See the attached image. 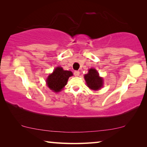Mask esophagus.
<instances>
[{
    "label": "esophagus",
    "instance_id": "esophagus-1",
    "mask_svg": "<svg viewBox=\"0 0 147 147\" xmlns=\"http://www.w3.org/2000/svg\"><path fill=\"white\" fill-rule=\"evenodd\" d=\"M74 76H79L80 71H75L74 72Z\"/></svg>",
    "mask_w": 147,
    "mask_h": 147
}]
</instances>
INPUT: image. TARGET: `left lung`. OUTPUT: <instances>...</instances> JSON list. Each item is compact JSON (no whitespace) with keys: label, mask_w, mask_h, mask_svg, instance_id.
<instances>
[{"label":"left lung","mask_w":147,"mask_h":147,"mask_svg":"<svg viewBox=\"0 0 147 147\" xmlns=\"http://www.w3.org/2000/svg\"><path fill=\"white\" fill-rule=\"evenodd\" d=\"M84 78L87 86L93 90H98L102 87L103 80L99 77L98 73L94 69H89L88 73L84 76Z\"/></svg>","instance_id":"1"}]
</instances>
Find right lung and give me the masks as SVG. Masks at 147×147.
<instances>
[{
    "instance_id": "right-lung-1",
    "label": "right lung",
    "mask_w": 147,
    "mask_h": 147,
    "mask_svg": "<svg viewBox=\"0 0 147 147\" xmlns=\"http://www.w3.org/2000/svg\"><path fill=\"white\" fill-rule=\"evenodd\" d=\"M71 76H73L71 71H64L61 67H57L48 76L47 80V86L54 92L60 91L66 85L69 78Z\"/></svg>"
}]
</instances>
